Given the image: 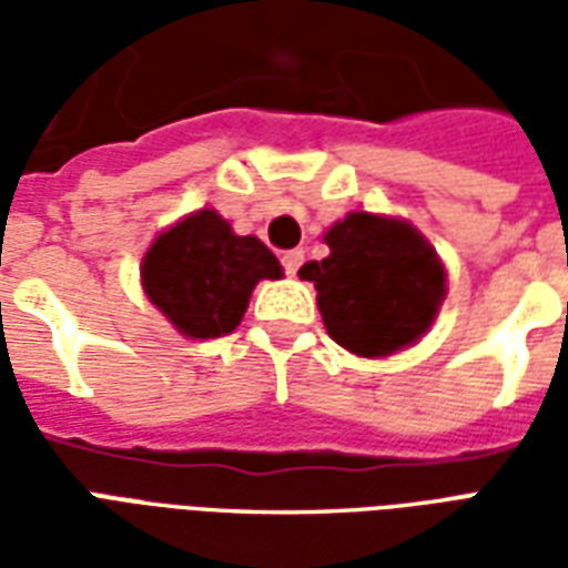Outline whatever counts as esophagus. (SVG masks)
<instances>
[{
  "instance_id": "obj_1",
  "label": "esophagus",
  "mask_w": 568,
  "mask_h": 568,
  "mask_svg": "<svg viewBox=\"0 0 568 568\" xmlns=\"http://www.w3.org/2000/svg\"><path fill=\"white\" fill-rule=\"evenodd\" d=\"M301 264H304V252H301V248H288V252H283V267L288 276H295Z\"/></svg>"
}]
</instances>
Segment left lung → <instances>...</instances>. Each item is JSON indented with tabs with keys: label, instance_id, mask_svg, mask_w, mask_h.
Wrapping results in <instances>:
<instances>
[{
	"label": "left lung",
	"instance_id": "1",
	"mask_svg": "<svg viewBox=\"0 0 568 568\" xmlns=\"http://www.w3.org/2000/svg\"><path fill=\"white\" fill-rule=\"evenodd\" d=\"M328 258L297 276L316 285L332 341L365 358L417 344L447 295L444 264L417 227L374 212H349L325 234Z\"/></svg>",
	"mask_w": 568,
	"mask_h": 568
}]
</instances>
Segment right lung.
Masks as SVG:
<instances>
[{
	"label": "right lung",
	"mask_w": 568,
	"mask_h": 568,
	"mask_svg": "<svg viewBox=\"0 0 568 568\" xmlns=\"http://www.w3.org/2000/svg\"><path fill=\"white\" fill-rule=\"evenodd\" d=\"M283 267L258 236H236L215 210H200L166 227L142 258V288L175 332L206 341L231 334L261 280Z\"/></svg>",
	"instance_id": "1"
}]
</instances>
